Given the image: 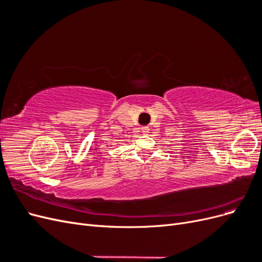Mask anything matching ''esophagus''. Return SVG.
I'll return each instance as SVG.
<instances>
[{"instance_id": "obj_1", "label": "esophagus", "mask_w": 262, "mask_h": 262, "mask_svg": "<svg viewBox=\"0 0 262 262\" xmlns=\"http://www.w3.org/2000/svg\"><path fill=\"white\" fill-rule=\"evenodd\" d=\"M148 131H149L148 126H142V128H141V132H142V133L146 134V133H148Z\"/></svg>"}]
</instances>
